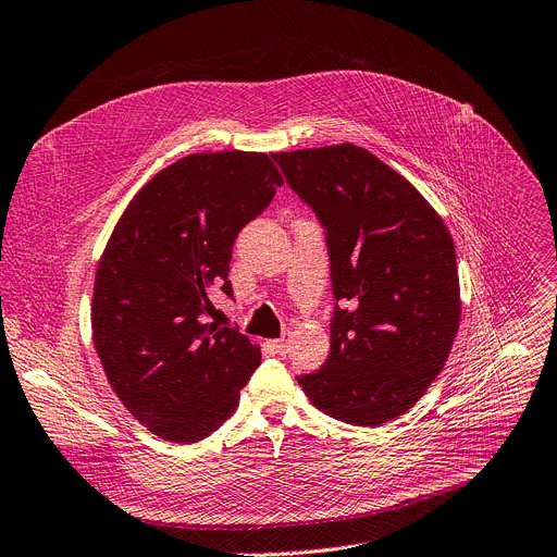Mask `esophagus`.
Returning a JSON list of instances; mask_svg holds the SVG:
<instances>
[{"label":"esophagus","mask_w":557,"mask_h":557,"mask_svg":"<svg viewBox=\"0 0 557 557\" xmlns=\"http://www.w3.org/2000/svg\"><path fill=\"white\" fill-rule=\"evenodd\" d=\"M271 346H273V350L277 352V356H284V352H288V339H273L271 342Z\"/></svg>","instance_id":"obj_1"}]
</instances>
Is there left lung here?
I'll return each instance as SVG.
<instances>
[{
    "mask_svg": "<svg viewBox=\"0 0 557 557\" xmlns=\"http://www.w3.org/2000/svg\"><path fill=\"white\" fill-rule=\"evenodd\" d=\"M331 252V352L297 382L322 413L380 426L440 375L462 301L453 237L424 195L356 144L273 153Z\"/></svg>",
    "mask_w": 557,
    "mask_h": 557,
    "instance_id": "8db88e82",
    "label": "left lung"
}]
</instances>
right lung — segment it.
I'll use <instances>...</instances> for the list:
<instances>
[{
  "instance_id": "obj_1",
  "label": "right lung",
  "mask_w": 557,
  "mask_h": 557,
  "mask_svg": "<svg viewBox=\"0 0 557 557\" xmlns=\"http://www.w3.org/2000/svg\"><path fill=\"white\" fill-rule=\"evenodd\" d=\"M282 184L267 153L186 156L137 190L97 262V358L128 413L162 440L220 429L262 362L260 344L209 322L211 295H233V242Z\"/></svg>"
}]
</instances>
